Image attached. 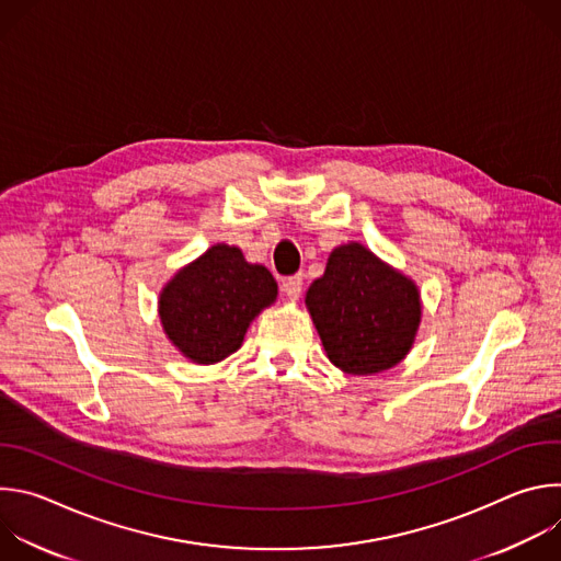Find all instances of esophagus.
<instances>
[{
  "mask_svg": "<svg viewBox=\"0 0 561 561\" xmlns=\"http://www.w3.org/2000/svg\"><path fill=\"white\" fill-rule=\"evenodd\" d=\"M301 284H304L301 275H293V277L284 279L282 290H284V295H286L290 301H297V299H299V295H301Z\"/></svg>",
  "mask_w": 561,
  "mask_h": 561,
  "instance_id": "1",
  "label": "esophagus"
}]
</instances>
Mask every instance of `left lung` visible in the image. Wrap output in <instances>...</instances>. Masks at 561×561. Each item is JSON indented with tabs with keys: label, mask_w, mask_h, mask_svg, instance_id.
<instances>
[{
	"label": "left lung",
	"mask_w": 561,
	"mask_h": 561,
	"mask_svg": "<svg viewBox=\"0 0 561 561\" xmlns=\"http://www.w3.org/2000/svg\"><path fill=\"white\" fill-rule=\"evenodd\" d=\"M304 301L327 357L348 375H377L407 359L422 324L417 284L359 242L333 249Z\"/></svg>",
	"instance_id": "1"
}]
</instances>
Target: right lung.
Listing matches in <instances>:
<instances>
[{
	"instance_id": "right-lung-1",
	"label": "right lung",
	"mask_w": 561,
	"mask_h": 561,
	"mask_svg": "<svg viewBox=\"0 0 561 561\" xmlns=\"http://www.w3.org/2000/svg\"><path fill=\"white\" fill-rule=\"evenodd\" d=\"M277 299V282L242 249L213 244L182 266L159 293L157 312L169 342L193 364H217L244 344L253 319Z\"/></svg>"
}]
</instances>
